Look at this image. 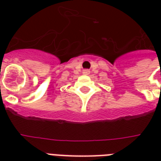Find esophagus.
Listing matches in <instances>:
<instances>
[{
  "mask_svg": "<svg viewBox=\"0 0 161 161\" xmlns=\"http://www.w3.org/2000/svg\"><path fill=\"white\" fill-rule=\"evenodd\" d=\"M83 73H84V75H88V74L90 73V70H88V69H84V70H83Z\"/></svg>",
  "mask_w": 161,
  "mask_h": 161,
  "instance_id": "esophagus-1",
  "label": "esophagus"
}]
</instances>
